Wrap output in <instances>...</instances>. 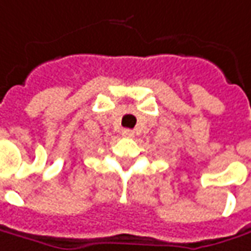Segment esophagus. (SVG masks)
I'll return each instance as SVG.
<instances>
[{
	"label": "esophagus",
	"instance_id": "esophagus-1",
	"mask_svg": "<svg viewBox=\"0 0 251 251\" xmlns=\"http://www.w3.org/2000/svg\"><path fill=\"white\" fill-rule=\"evenodd\" d=\"M122 136H125V137H133V136H134V132L130 130V129H124V130H122Z\"/></svg>",
	"mask_w": 251,
	"mask_h": 251
}]
</instances>
